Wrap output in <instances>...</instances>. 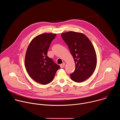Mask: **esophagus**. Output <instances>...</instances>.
<instances>
[{
	"instance_id": "1",
	"label": "esophagus",
	"mask_w": 120,
	"mask_h": 120,
	"mask_svg": "<svg viewBox=\"0 0 120 120\" xmlns=\"http://www.w3.org/2000/svg\"><path fill=\"white\" fill-rule=\"evenodd\" d=\"M64 65H65V63H63V64H61L60 65L61 68H63V67H64Z\"/></svg>"
}]
</instances>
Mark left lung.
Returning a JSON list of instances; mask_svg holds the SVG:
<instances>
[{
    "label": "left lung",
    "mask_w": 120,
    "mask_h": 120,
    "mask_svg": "<svg viewBox=\"0 0 120 120\" xmlns=\"http://www.w3.org/2000/svg\"><path fill=\"white\" fill-rule=\"evenodd\" d=\"M63 39L69 48L75 64V71L70 74L74 82H81L88 79L95 70L97 64L94 47L84 34L73 31L61 34Z\"/></svg>",
    "instance_id": "1"
}]
</instances>
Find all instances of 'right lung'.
Wrapping results in <instances>:
<instances>
[{
	"label": "right lung",
	"mask_w": 120,
	"mask_h": 120,
	"mask_svg": "<svg viewBox=\"0 0 120 120\" xmlns=\"http://www.w3.org/2000/svg\"><path fill=\"white\" fill-rule=\"evenodd\" d=\"M56 35L51 33L40 34L31 41L26 52L25 64L28 75L34 81L44 85L53 81L60 68L47 56L50 44Z\"/></svg>",
	"instance_id": "1"
}]
</instances>
